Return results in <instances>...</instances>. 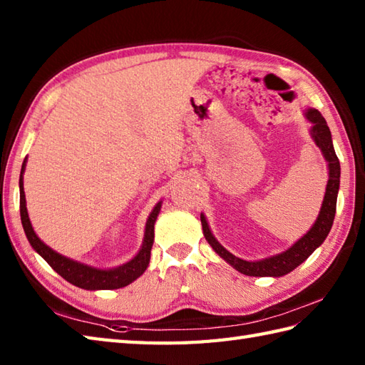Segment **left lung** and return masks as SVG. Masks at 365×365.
I'll return each instance as SVG.
<instances>
[{
  "label": "left lung",
  "instance_id": "8db88e82",
  "mask_svg": "<svg viewBox=\"0 0 365 365\" xmlns=\"http://www.w3.org/2000/svg\"><path fill=\"white\" fill-rule=\"evenodd\" d=\"M306 118L312 122V130L311 135L314 138L315 144L320 147L324 158H327L329 165V180L327 185V192H324L323 205L319 218H317L312 229L307 232V234L298 240L290 250H287L282 254L273 255L269 259H263L259 262H246L243 259L235 257L234 254H230L227 250L216 242V238L212 235L210 229H208V224L205 221V216L200 215V222H202V230L207 238V242L218 252L221 257L229 262L232 267L238 269L240 273L246 276H284L290 273L298 265H301L309 255H311L317 247H319L324 238L328 237L329 230L332 227V222H334L336 216V204H337V192H339V183H340V163L334 150V145H332L331 139V131L327 120L322 115L319 110H307Z\"/></svg>",
  "mask_w": 365,
  "mask_h": 365
}]
</instances>
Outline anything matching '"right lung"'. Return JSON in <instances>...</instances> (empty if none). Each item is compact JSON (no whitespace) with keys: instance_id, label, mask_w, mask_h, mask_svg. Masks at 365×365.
<instances>
[{"instance_id":"right-lung-1","label":"right lung","mask_w":365,"mask_h":365,"mask_svg":"<svg viewBox=\"0 0 365 365\" xmlns=\"http://www.w3.org/2000/svg\"><path fill=\"white\" fill-rule=\"evenodd\" d=\"M25 163L26 160L23 161L21 175H20V216H21L23 229H25V234L28 237V242L31 243V246H33L34 250L42 255L45 262L48 263V265L56 271L59 276H63L66 281L80 287V289L111 290V289H120V287L131 284L135 279H138L144 273L150 260V250L153 245V224L157 221L161 204H157V207L152 210L149 220H147L144 243H143L141 251L138 252V255L133 260H130L128 263H125V265L113 268V269L92 268L88 265H83L80 262H73L71 259L64 257V255L58 254L56 251H53L51 247H48L43 242H41V238L36 235V232L33 230V226H31V221L28 218L25 191H23V170H25Z\"/></svg>"}]
</instances>
